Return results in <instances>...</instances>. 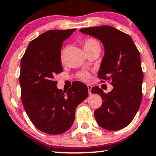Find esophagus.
Here are the masks:
<instances>
[{"label": "esophagus", "mask_w": 156, "mask_h": 156, "mask_svg": "<svg viewBox=\"0 0 156 156\" xmlns=\"http://www.w3.org/2000/svg\"><path fill=\"white\" fill-rule=\"evenodd\" d=\"M87 89H88V93L89 95L91 94V89H92V86L90 85H87Z\"/></svg>", "instance_id": "34e87169"}]
</instances>
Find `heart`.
<instances>
[{
    "label": "heart",
    "mask_w": 156,
    "mask_h": 156,
    "mask_svg": "<svg viewBox=\"0 0 156 156\" xmlns=\"http://www.w3.org/2000/svg\"><path fill=\"white\" fill-rule=\"evenodd\" d=\"M82 44L84 49H85V51L87 53L89 52L90 51L98 48V47H100L101 48L99 42L93 38H86V39L83 40V41H82ZM66 48L62 49L61 52H60V60H61V61L63 60ZM77 76L80 80H83V81H89V80H90V74L89 72H87V71H80V72L77 74Z\"/></svg>",
    "instance_id": "heart-1"
}]
</instances>
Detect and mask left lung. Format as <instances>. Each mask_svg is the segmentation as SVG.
<instances>
[{"instance_id":"left-lung-1","label":"left lung","mask_w":156,"mask_h":156,"mask_svg":"<svg viewBox=\"0 0 156 156\" xmlns=\"http://www.w3.org/2000/svg\"><path fill=\"white\" fill-rule=\"evenodd\" d=\"M82 34L99 39L104 47V56L98 77L110 81L111 92L105 93L93 87L92 93L102 98L101 107L95 110L96 122L109 131L123 129L133 120L142 98L143 71L140 53L129 35L111 26L103 25L80 29Z\"/></svg>"}]
</instances>
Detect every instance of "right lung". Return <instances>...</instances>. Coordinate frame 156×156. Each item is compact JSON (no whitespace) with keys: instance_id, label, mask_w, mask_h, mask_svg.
<instances>
[{"instance_id":"right-lung-1","label":"right lung","mask_w":156,"mask_h":156,"mask_svg":"<svg viewBox=\"0 0 156 156\" xmlns=\"http://www.w3.org/2000/svg\"><path fill=\"white\" fill-rule=\"evenodd\" d=\"M76 29L51 30L31 41L21 58V99L27 116L38 130L60 134L69 130L76 108L88 96L80 82L67 91L57 87L54 76L63 71L60 52L63 42Z\"/></svg>"}]
</instances>
